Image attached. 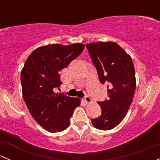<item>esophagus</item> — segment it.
Segmentation results:
<instances>
[{"label":"esophagus","instance_id":"34e87169","mask_svg":"<svg viewBox=\"0 0 160 160\" xmlns=\"http://www.w3.org/2000/svg\"><path fill=\"white\" fill-rule=\"evenodd\" d=\"M83 101H84V102L88 104H90V103L92 102V100L89 96H86V97H84V98H83Z\"/></svg>","mask_w":160,"mask_h":160}]
</instances>
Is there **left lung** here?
<instances>
[{
    "instance_id": "left-lung-1",
    "label": "left lung",
    "mask_w": 160,
    "mask_h": 160,
    "mask_svg": "<svg viewBox=\"0 0 160 160\" xmlns=\"http://www.w3.org/2000/svg\"><path fill=\"white\" fill-rule=\"evenodd\" d=\"M101 83L108 84V99L98 102L102 109L92 125L111 130L122 122L132 104L136 87L135 67L131 56L114 42L86 45Z\"/></svg>"
}]
</instances>
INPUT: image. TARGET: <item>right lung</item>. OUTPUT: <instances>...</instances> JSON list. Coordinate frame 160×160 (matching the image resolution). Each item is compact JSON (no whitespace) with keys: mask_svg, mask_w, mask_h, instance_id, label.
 I'll use <instances>...</instances> for the list:
<instances>
[{"mask_svg":"<svg viewBox=\"0 0 160 160\" xmlns=\"http://www.w3.org/2000/svg\"><path fill=\"white\" fill-rule=\"evenodd\" d=\"M84 47L81 43L38 47L29 55L22 68L21 82L24 101L37 123L48 132L65 130L70 125L74 109L80 104V98L55 93L54 90L62 84L59 72Z\"/></svg>","mask_w":160,"mask_h":160,"instance_id":"1","label":"right lung"}]
</instances>
